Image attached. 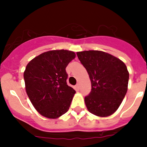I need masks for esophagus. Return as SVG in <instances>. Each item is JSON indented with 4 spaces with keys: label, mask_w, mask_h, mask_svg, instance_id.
<instances>
[{
    "label": "esophagus",
    "mask_w": 147,
    "mask_h": 147,
    "mask_svg": "<svg viewBox=\"0 0 147 147\" xmlns=\"http://www.w3.org/2000/svg\"><path fill=\"white\" fill-rule=\"evenodd\" d=\"M75 88L77 89V90H79V84H77V85L75 86Z\"/></svg>",
    "instance_id": "esophagus-1"
}]
</instances>
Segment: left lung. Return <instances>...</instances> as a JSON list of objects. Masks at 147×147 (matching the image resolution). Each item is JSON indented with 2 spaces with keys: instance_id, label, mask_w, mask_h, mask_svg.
Returning <instances> with one entry per match:
<instances>
[{
  "instance_id": "obj_1",
  "label": "left lung",
  "mask_w": 147,
  "mask_h": 147,
  "mask_svg": "<svg viewBox=\"0 0 147 147\" xmlns=\"http://www.w3.org/2000/svg\"><path fill=\"white\" fill-rule=\"evenodd\" d=\"M91 82V92L85 97L90 113L98 117L113 114L125 97L129 73L125 63L107 52L99 50L77 52Z\"/></svg>"
}]
</instances>
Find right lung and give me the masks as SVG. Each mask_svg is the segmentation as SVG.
Wrapping results in <instances>:
<instances>
[{
	"label": "right lung",
	"instance_id": "1",
	"mask_svg": "<svg viewBox=\"0 0 147 147\" xmlns=\"http://www.w3.org/2000/svg\"><path fill=\"white\" fill-rule=\"evenodd\" d=\"M74 52L50 50L32 59L23 73L25 90L35 109L49 119L68 111L75 90L67 85L65 68L75 58Z\"/></svg>",
	"mask_w": 147,
	"mask_h": 147
}]
</instances>
